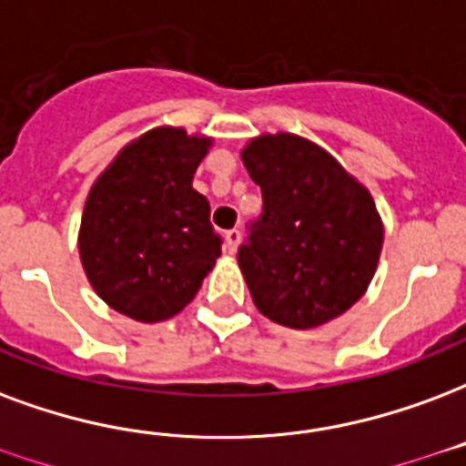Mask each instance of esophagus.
<instances>
[{
	"label": "esophagus",
	"instance_id": "esophagus-1",
	"mask_svg": "<svg viewBox=\"0 0 466 466\" xmlns=\"http://www.w3.org/2000/svg\"><path fill=\"white\" fill-rule=\"evenodd\" d=\"M224 242H227L229 254H234V251L239 249V244H242V232L239 229H229V232L224 234Z\"/></svg>",
	"mask_w": 466,
	"mask_h": 466
}]
</instances>
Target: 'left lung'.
Segmentation results:
<instances>
[{
    "label": "left lung",
    "mask_w": 466,
    "mask_h": 466,
    "mask_svg": "<svg viewBox=\"0 0 466 466\" xmlns=\"http://www.w3.org/2000/svg\"><path fill=\"white\" fill-rule=\"evenodd\" d=\"M242 163L264 198L237 257L254 306L296 330L339 319L380 261L385 232L368 187L294 133L251 137Z\"/></svg>",
    "instance_id": "obj_1"
}]
</instances>
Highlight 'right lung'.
Masks as SVG:
<instances>
[{"label":"right lung","instance_id":"1","mask_svg":"<svg viewBox=\"0 0 466 466\" xmlns=\"http://www.w3.org/2000/svg\"><path fill=\"white\" fill-rule=\"evenodd\" d=\"M212 137L157 126L130 140L86 198L78 254L93 291L140 323L187 306L222 254L192 177Z\"/></svg>","mask_w":466,"mask_h":466}]
</instances>
